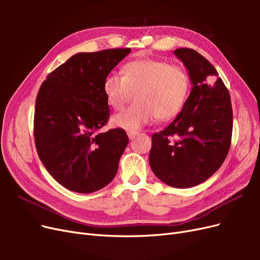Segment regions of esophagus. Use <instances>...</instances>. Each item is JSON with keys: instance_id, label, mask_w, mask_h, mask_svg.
I'll return each instance as SVG.
<instances>
[{"instance_id": "esophagus-1", "label": "esophagus", "mask_w": 260, "mask_h": 260, "mask_svg": "<svg viewBox=\"0 0 260 260\" xmlns=\"http://www.w3.org/2000/svg\"><path fill=\"white\" fill-rule=\"evenodd\" d=\"M127 135H128L129 139H135L137 137V135H138V132H136V131H128Z\"/></svg>"}]
</instances>
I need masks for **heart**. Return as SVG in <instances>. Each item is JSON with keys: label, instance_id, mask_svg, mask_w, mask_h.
Masks as SVG:
<instances>
[{"label": "heart", "instance_id": "1", "mask_svg": "<svg viewBox=\"0 0 260 260\" xmlns=\"http://www.w3.org/2000/svg\"><path fill=\"white\" fill-rule=\"evenodd\" d=\"M103 89L108 104L116 111L122 109L136 93V103L113 117L116 127L136 131L157 117L168 120L177 116L186 101L190 77L181 66L143 58L128 62L122 77L107 76Z\"/></svg>", "mask_w": 260, "mask_h": 260}]
</instances>
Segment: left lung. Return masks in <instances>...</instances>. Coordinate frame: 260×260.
I'll use <instances>...</instances> for the list:
<instances>
[{"mask_svg":"<svg viewBox=\"0 0 260 260\" xmlns=\"http://www.w3.org/2000/svg\"><path fill=\"white\" fill-rule=\"evenodd\" d=\"M175 55L187 69L192 89L176 119L153 135L148 161L164 183L185 188L206 181L224 161L233 113L229 91L205 57L192 49Z\"/></svg>","mask_w":260,"mask_h":260,"instance_id":"8db88e82","label":"left lung"}]
</instances>
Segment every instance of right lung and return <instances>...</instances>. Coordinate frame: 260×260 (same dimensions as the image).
I'll use <instances>...</instances> for the list:
<instances>
[{
    "label": "right lung",
    "mask_w": 260,
    "mask_h": 260,
    "mask_svg": "<svg viewBox=\"0 0 260 260\" xmlns=\"http://www.w3.org/2000/svg\"><path fill=\"white\" fill-rule=\"evenodd\" d=\"M131 52L78 53L52 72L39 90L35 141L39 157L59 184L92 193L115 178L129 143L123 129L98 132L109 118L105 78Z\"/></svg>",
    "instance_id": "right-lung-1"
}]
</instances>
